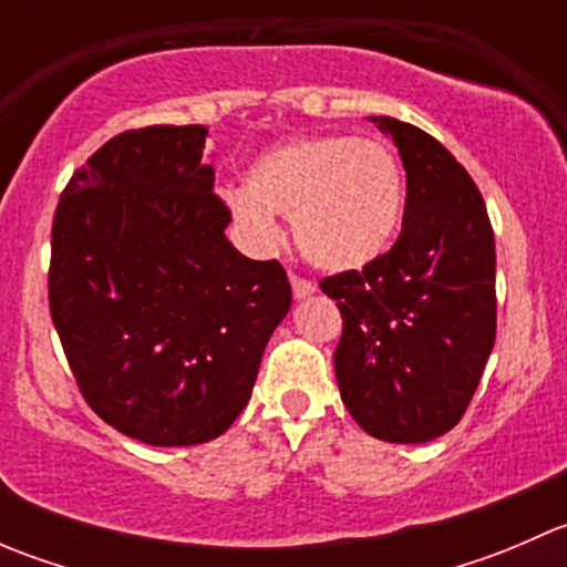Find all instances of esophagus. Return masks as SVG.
<instances>
[{
	"instance_id": "1",
	"label": "esophagus",
	"mask_w": 567,
	"mask_h": 567,
	"mask_svg": "<svg viewBox=\"0 0 567 567\" xmlns=\"http://www.w3.org/2000/svg\"><path fill=\"white\" fill-rule=\"evenodd\" d=\"M290 288H293V296L299 301L310 299V296L316 293V285L307 282V279H301V277H290Z\"/></svg>"
}]
</instances>
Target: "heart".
<instances>
[{
  "mask_svg": "<svg viewBox=\"0 0 567 567\" xmlns=\"http://www.w3.org/2000/svg\"><path fill=\"white\" fill-rule=\"evenodd\" d=\"M227 210L251 249L282 241L290 216L301 255L320 271H359L386 255L405 210L398 153L346 134L307 136L260 153L247 186L225 194Z\"/></svg>",
  "mask_w": 567,
  "mask_h": 567,
  "instance_id": "1",
  "label": "heart"
}]
</instances>
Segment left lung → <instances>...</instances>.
I'll use <instances>...</instances> for the list:
<instances>
[{
    "label": "left lung",
    "mask_w": 567,
    "mask_h": 567,
    "mask_svg": "<svg viewBox=\"0 0 567 567\" xmlns=\"http://www.w3.org/2000/svg\"><path fill=\"white\" fill-rule=\"evenodd\" d=\"M370 123L403 162V233L368 268L320 282L342 312L334 373L362 431L425 444L458 425L494 348V230L447 147L386 114Z\"/></svg>",
    "instance_id": "1"
}]
</instances>
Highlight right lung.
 Here are the masks:
<instances>
[{
	"mask_svg": "<svg viewBox=\"0 0 567 567\" xmlns=\"http://www.w3.org/2000/svg\"><path fill=\"white\" fill-rule=\"evenodd\" d=\"M205 140V125L114 136L71 177L51 227V320L79 390L153 447L221 436L290 310L282 266L227 241Z\"/></svg>",
	"mask_w": 567,
	"mask_h": 567,
	"instance_id": "add662e5",
	"label": "right lung"
}]
</instances>
